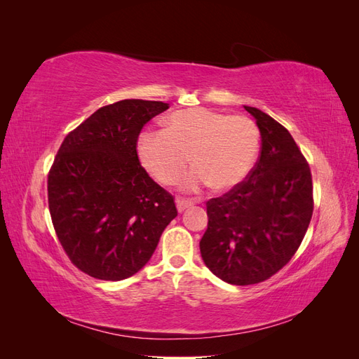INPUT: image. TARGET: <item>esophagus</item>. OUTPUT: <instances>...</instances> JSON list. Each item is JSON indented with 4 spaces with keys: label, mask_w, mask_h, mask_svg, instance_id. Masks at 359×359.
<instances>
[{
    "label": "esophagus",
    "mask_w": 359,
    "mask_h": 359,
    "mask_svg": "<svg viewBox=\"0 0 359 359\" xmlns=\"http://www.w3.org/2000/svg\"><path fill=\"white\" fill-rule=\"evenodd\" d=\"M194 202L191 199H184V198H178L177 199V208L180 212H182L186 208H190Z\"/></svg>",
    "instance_id": "1"
}]
</instances>
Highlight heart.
<instances>
[{
  "label": "heart",
  "instance_id": "obj_1",
  "mask_svg": "<svg viewBox=\"0 0 359 359\" xmlns=\"http://www.w3.org/2000/svg\"><path fill=\"white\" fill-rule=\"evenodd\" d=\"M260 149V132L252 118L227 115L203 107L168 116L165 130L144 132L137 154L144 168L160 184H175L189 157L194 166L182 186L201 190H231L250 175Z\"/></svg>",
  "mask_w": 359,
  "mask_h": 359
}]
</instances>
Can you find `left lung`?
I'll use <instances>...</instances> for the list:
<instances>
[{"label": "left lung", "instance_id": "obj_1", "mask_svg": "<svg viewBox=\"0 0 359 359\" xmlns=\"http://www.w3.org/2000/svg\"><path fill=\"white\" fill-rule=\"evenodd\" d=\"M262 147L250 175L206 202L208 227L199 243L211 273L236 286L273 277L297 253L313 215L310 166L287 128L244 106Z\"/></svg>", "mask_w": 359, "mask_h": 359}]
</instances>
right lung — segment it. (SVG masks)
I'll use <instances>...</instances> for the list:
<instances>
[{
    "mask_svg": "<svg viewBox=\"0 0 359 359\" xmlns=\"http://www.w3.org/2000/svg\"><path fill=\"white\" fill-rule=\"evenodd\" d=\"M168 103L121 100L64 137L48 175L53 229L72 264L99 280L136 274L178 215L173 196L137 157L144 126Z\"/></svg>",
    "mask_w": 359,
    "mask_h": 359,
    "instance_id": "right-lung-1",
    "label": "right lung"
}]
</instances>
